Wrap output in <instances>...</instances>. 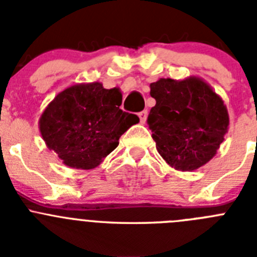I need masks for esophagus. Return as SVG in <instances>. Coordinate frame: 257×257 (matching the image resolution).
I'll return each mask as SVG.
<instances>
[{"label":"esophagus","mask_w":257,"mask_h":257,"mask_svg":"<svg viewBox=\"0 0 257 257\" xmlns=\"http://www.w3.org/2000/svg\"><path fill=\"white\" fill-rule=\"evenodd\" d=\"M138 115H139V118H140V122H142V123H144V122L147 121V117H148V110H147V109H144V110H142V112L138 113Z\"/></svg>","instance_id":"esophagus-1"}]
</instances>
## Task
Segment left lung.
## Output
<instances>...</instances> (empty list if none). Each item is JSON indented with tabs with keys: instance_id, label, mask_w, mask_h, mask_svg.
I'll list each match as a JSON object with an SVG mask.
<instances>
[{
	"instance_id": "8db88e82",
	"label": "left lung",
	"mask_w": 257,
	"mask_h": 257,
	"mask_svg": "<svg viewBox=\"0 0 257 257\" xmlns=\"http://www.w3.org/2000/svg\"><path fill=\"white\" fill-rule=\"evenodd\" d=\"M156 105L148 126L158 153L171 167L196 170L216 154L228 131L229 115L222 100L202 79L161 78L151 83Z\"/></svg>"
}]
</instances>
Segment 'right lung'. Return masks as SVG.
<instances>
[{
	"instance_id": "1",
	"label": "right lung",
	"mask_w": 257,
	"mask_h": 257,
	"mask_svg": "<svg viewBox=\"0 0 257 257\" xmlns=\"http://www.w3.org/2000/svg\"><path fill=\"white\" fill-rule=\"evenodd\" d=\"M122 94L99 82L65 88L45 109L40 130L47 147L73 169L96 167L139 117L119 109Z\"/></svg>"
}]
</instances>
